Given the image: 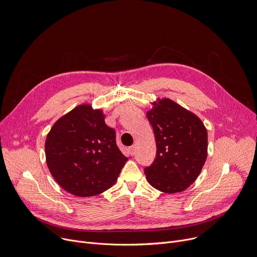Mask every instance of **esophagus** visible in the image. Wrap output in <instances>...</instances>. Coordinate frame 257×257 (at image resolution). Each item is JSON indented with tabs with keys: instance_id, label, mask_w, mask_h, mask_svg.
Here are the masks:
<instances>
[{
	"instance_id": "obj_1",
	"label": "esophagus",
	"mask_w": 257,
	"mask_h": 257,
	"mask_svg": "<svg viewBox=\"0 0 257 257\" xmlns=\"http://www.w3.org/2000/svg\"><path fill=\"white\" fill-rule=\"evenodd\" d=\"M129 153H130V155H132V156L135 154V146H132V147L129 148Z\"/></svg>"
}]
</instances>
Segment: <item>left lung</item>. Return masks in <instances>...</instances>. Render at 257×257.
Here are the masks:
<instances>
[{"mask_svg":"<svg viewBox=\"0 0 257 257\" xmlns=\"http://www.w3.org/2000/svg\"><path fill=\"white\" fill-rule=\"evenodd\" d=\"M152 104L147 116L154 130L157 154L145 174L155 189L179 193L197 179L205 164L207 130L195 113L169 98Z\"/></svg>","mask_w":257,"mask_h":257,"instance_id":"obj_1","label":"left lung"}]
</instances>
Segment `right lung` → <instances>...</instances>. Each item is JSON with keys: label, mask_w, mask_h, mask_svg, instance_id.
<instances>
[{"label": "right lung", "mask_w": 257, "mask_h": 257, "mask_svg": "<svg viewBox=\"0 0 257 257\" xmlns=\"http://www.w3.org/2000/svg\"><path fill=\"white\" fill-rule=\"evenodd\" d=\"M47 166L63 190L78 197L111 188L128 160L115 143V131L100 109L75 107L56 121L46 138Z\"/></svg>", "instance_id": "1"}]
</instances>
